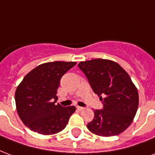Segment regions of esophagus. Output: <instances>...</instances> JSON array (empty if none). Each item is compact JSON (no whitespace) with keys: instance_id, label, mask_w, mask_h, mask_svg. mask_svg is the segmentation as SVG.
Instances as JSON below:
<instances>
[{"instance_id":"1","label":"esophagus","mask_w":155,"mask_h":155,"mask_svg":"<svg viewBox=\"0 0 155 155\" xmlns=\"http://www.w3.org/2000/svg\"><path fill=\"white\" fill-rule=\"evenodd\" d=\"M77 109L78 110H83L84 109V107H81V106H77Z\"/></svg>"}]
</instances>
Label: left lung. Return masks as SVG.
Here are the masks:
<instances>
[{
  "label": "left lung",
  "instance_id": "obj_1",
  "mask_svg": "<svg viewBox=\"0 0 155 155\" xmlns=\"http://www.w3.org/2000/svg\"><path fill=\"white\" fill-rule=\"evenodd\" d=\"M93 91L102 101V109L94 110L87 128L101 137H113L125 131L137 114L139 96L137 87L117 63L95 59L80 62Z\"/></svg>",
  "mask_w": 155,
  "mask_h": 155
}]
</instances>
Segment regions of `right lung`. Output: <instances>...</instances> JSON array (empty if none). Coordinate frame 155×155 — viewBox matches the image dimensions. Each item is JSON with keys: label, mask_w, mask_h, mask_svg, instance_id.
<instances>
[{"label": "right lung", "mask_w": 155, "mask_h": 155, "mask_svg": "<svg viewBox=\"0 0 155 155\" xmlns=\"http://www.w3.org/2000/svg\"><path fill=\"white\" fill-rule=\"evenodd\" d=\"M75 62L54 61L40 64L29 72L15 91L17 112L31 131L52 135L65 128L75 106L55 104L57 90L65 73Z\"/></svg>", "instance_id": "add662e5"}]
</instances>
